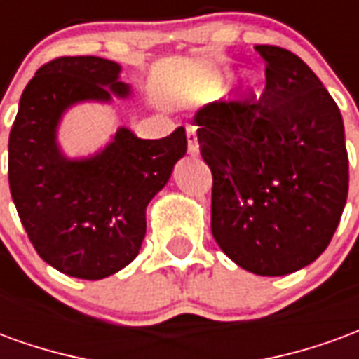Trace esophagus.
I'll return each instance as SVG.
<instances>
[{
	"label": "esophagus",
	"instance_id": "34e87169",
	"mask_svg": "<svg viewBox=\"0 0 359 359\" xmlns=\"http://www.w3.org/2000/svg\"><path fill=\"white\" fill-rule=\"evenodd\" d=\"M187 142H188V154L196 156L200 151V144H198V134H196V128H187Z\"/></svg>",
	"mask_w": 359,
	"mask_h": 359
}]
</instances>
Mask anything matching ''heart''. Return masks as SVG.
<instances>
[{
    "label": "heart",
    "instance_id": "b5f03b06",
    "mask_svg": "<svg viewBox=\"0 0 359 359\" xmlns=\"http://www.w3.org/2000/svg\"><path fill=\"white\" fill-rule=\"evenodd\" d=\"M217 76H203L202 81H198V84H196V95L202 97V100L203 97H210L215 92V88H217Z\"/></svg>",
    "mask_w": 359,
    "mask_h": 359
}]
</instances>
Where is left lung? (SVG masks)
Instances as JSON below:
<instances>
[{"mask_svg":"<svg viewBox=\"0 0 359 359\" xmlns=\"http://www.w3.org/2000/svg\"><path fill=\"white\" fill-rule=\"evenodd\" d=\"M265 61L257 102L196 113L213 175L211 233L242 269L280 277L321 256L348 196L344 123L316 73L292 51L256 46Z\"/></svg>","mask_w":359,"mask_h":359,"instance_id":"1","label":"left lung"}]
</instances>
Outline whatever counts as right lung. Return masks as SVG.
Wrapping results in <instances>:
<instances>
[{"label":"right lung","instance_id":"right-lung-1","mask_svg":"<svg viewBox=\"0 0 359 359\" xmlns=\"http://www.w3.org/2000/svg\"><path fill=\"white\" fill-rule=\"evenodd\" d=\"M121 65L94 55L57 57L36 71L9 134V188L20 223L46 264L100 280L133 262L146 236V208L187 154V133L142 140L121 126L94 156L71 159L57 144L67 109L128 97Z\"/></svg>","mask_w":359,"mask_h":359}]
</instances>
